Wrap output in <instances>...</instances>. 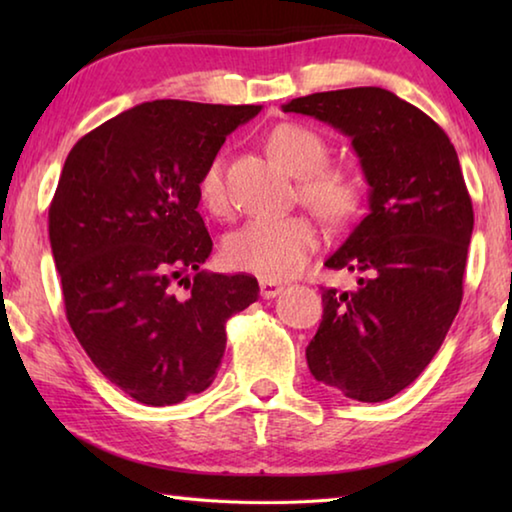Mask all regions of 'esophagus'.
Wrapping results in <instances>:
<instances>
[{"label": "esophagus", "instance_id": "34e87169", "mask_svg": "<svg viewBox=\"0 0 512 512\" xmlns=\"http://www.w3.org/2000/svg\"><path fill=\"white\" fill-rule=\"evenodd\" d=\"M284 291V287L280 282H271V280H262L259 282V293H262V298H275L280 296V293Z\"/></svg>", "mask_w": 512, "mask_h": 512}]
</instances>
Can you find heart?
I'll return each mask as SVG.
<instances>
[{
  "instance_id": "heart-1",
  "label": "heart",
  "mask_w": 512,
  "mask_h": 512,
  "mask_svg": "<svg viewBox=\"0 0 512 512\" xmlns=\"http://www.w3.org/2000/svg\"><path fill=\"white\" fill-rule=\"evenodd\" d=\"M268 153L280 167L300 176V198L329 221H345L361 203V185L350 171L327 167L329 149L318 133L298 124H280L268 135ZM203 207L225 210L221 160L214 158L198 178ZM318 248V228L307 216H257L225 239L223 259L235 271L282 282L298 275Z\"/></svg>"
}]
</instances>
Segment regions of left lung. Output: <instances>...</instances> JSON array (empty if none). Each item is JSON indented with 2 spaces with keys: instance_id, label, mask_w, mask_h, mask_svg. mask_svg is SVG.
I'll use <instances>...</instances> for the list:
<instances>
[{
  "instance_id": "left-lung-1",
  "label": "left lung",
  "mask_w": 512,
  "mask_h": 512,
  "mask_svg": "<svg viewBox=\"0 0 512 512\" xmlns=\"http://www.w3.org/2000/svg\"><path fill=\"white\" fill-rule=\"evenodd\" d=\"M282 110L348 135L370 185L368 214L325 262L363 277L357 291L323 287L309 370L352 400H391L429 366L463 300L474 210L456 149L381 88L316 92Z\"/></svg>"
}]
</instances>
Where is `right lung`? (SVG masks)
Instances as JSON below:
<instances>
[{"mask_svg": "<svg viewBox=\"0 0 512 512\" xmlns=\"http://www.w3.org/2000/svg\"><path fill=\"white\" fill-rule=\"evenodd\" d=\"M259 110L140 103L67 155L49 205L65 314L94 366L137 402L178 404L205 391L225 323L259 298L253 275L201 271L212 239L198 214L203 169Z\"/></svg>", "mask_w": 512, "mask_h": 512, "instance_id": "1", "label": "right lung"}]
</instances>
